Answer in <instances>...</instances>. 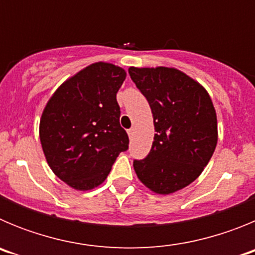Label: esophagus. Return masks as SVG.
<instances>
[{
  "mask_svg": "<svg viewBox=\"0 0 255 255\" xmlns=\"http://www.w3.org/2000/svg\"><path fill=\"white\" fill-rule=\"evenodd\" d=\"M134 132H135L134 128H131V129H129V130H128V134H129V136H130V138H132V136H134Z\"/></svg>",
  "mask_w": 255,
  "mask_h": 255,
  "instance_id": "esophagus-1",
  "label": "esophagus"
}]
</instances>
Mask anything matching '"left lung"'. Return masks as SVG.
<instances>
[{
    "label": "left lung",
    "instance_id": "8db88e82",
    "mask_svg": "<svg viewBox=\"0 0 255 255\" xmlns=\"http://www.w3.org/2000/svg\"><path fill=\"white\" fill-rule=\"evenodd\" d=\"M153 114L154 140L145 158L134 159L139 180L170 194L199 176L217 144V117L202 85L176 69L130 67Z\"/></svg>",
    "mask_w": 255,
    "mask_h": 255
}]
</instances>
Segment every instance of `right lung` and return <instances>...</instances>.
I'll use <instances>...</instances> for the list:
<instances>
[{
    "mask_svg": "<svg viewBox=\"0 0 255 255\" xmlns=\"http://www.w3.org/2000/svg\"><path fill=\"white\" fill-rule=\"evenodd\" d=\"M126 73L112 64L85 67L58 88L44 108L39 136L49 167L78 190L106 180L117 155L129 149L116 93Z\"/></svg>",
    "mask_w": 255,
    "mask_h": 255,
    "instance_id": "obj_1",
    "label": "right lung"
}]
</instances>
